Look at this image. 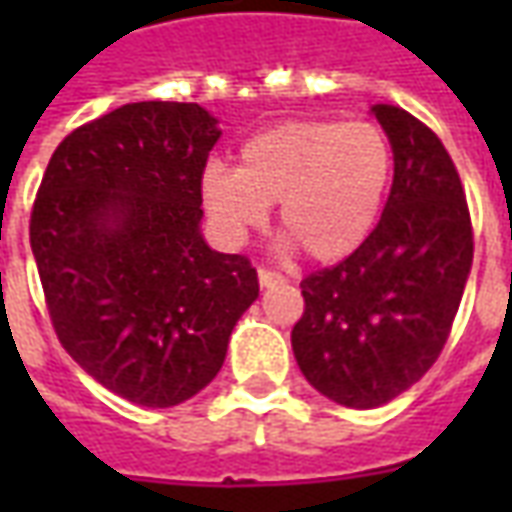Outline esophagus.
<instances>
[{
	"mask_svg": "<svg viewBox=\"0 0 512 512\" xmlns=\"http://www.w3.org/2000/svg\"><path fill=\"white\" fill-rule=\"evenodd\" d=\"M257 279H260V285H263V288H274V285H282V282H285L282 274H277V271H268V268H260V271H257Z\"/></svg>",
	"mask_w": 512,
	"mask_h": 512,
	"instance_id": "34e87169",
	"label": "esophagus"
}]
</instances>
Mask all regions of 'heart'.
Returning <instances> with one entry per match:
<instances>
[{"label":"heart","mask_w":512,"mask_h":512,"mask_svg":"<svg viewBox=\"0 0 512 512\" xmlns=\"http://www.w3.org/2000/svg\"><path fill=\"white\" fill-rule=\"evenodd\" d=\"M392 145L370 120H282L238 147V169H202V205L224 244H241L279 202V224L321 263L376 230L392 183Z\"/></svg>","instance_id":"obj_1"}]
</instances>
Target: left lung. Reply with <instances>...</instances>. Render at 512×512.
I'll use <instances>...</instances> for the list:
<instances>
[{
	"label": "left lung",
	"instance_id": "8db88e82",
	"mask_svg": "<svg viewBox=\"0 0 512 512\" xmlns=\"http://www.w3.org/2000/svg\"><path fill=\"white\" fill-rule=\"evenodd\" d=\"M395 178L376 230L343 263L301 279L290 343L301 373L348 408H378L428 373L450 337L474 238L458 169L406 109L373 106Z\"/></svg>",
	"mask_w": 512,
	"mask_h": 512
}]
</instances>
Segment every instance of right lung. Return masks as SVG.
I'll use <instances>...</instances> for the list:
<instances>
[{
	"label": "right lung",
	"instance_id": "obj_1",
	"mask_svg": "<svg viewBox=\"0 0 512 512\" xmlns=\"http://www.w3.org/2000/svg\"><path fill=\"white\" fill-rule=\"evenodd\" d=\"M200 104L139 101L65 136L29 244L54 332L84 373L169 408L222 370L257 271L200 233V178L219 139Z\"/></svg>",
	"mask_w": 512,
	"mask_h": 512
}]
</instances>
